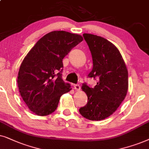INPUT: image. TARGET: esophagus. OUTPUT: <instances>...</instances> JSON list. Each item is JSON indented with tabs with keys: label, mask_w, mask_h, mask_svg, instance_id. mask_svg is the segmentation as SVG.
<instances>
[{
	"label": "esophagus",
	"mask_w": 149,
	"mask_h": 149,
	"mask_svg": "<svg viewBox=\"0 0 149 149\" xmlns=\"http://www.w3.org/2000/svg\"><path fill=\"white\" fill-rule=\"evenodd\" d=\"M73 88H74L75 90L76 91L80 90V86L79 84H73Z\"/></svg>",
	"instance_id": "34e87169"
}]
</instances>
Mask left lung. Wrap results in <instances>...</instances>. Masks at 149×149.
Returning <instances> with one entry per match:
<instances>
[{
    "label": "left lung",
    "instance_id": "1",
    "mask_svg": "<svg viewBox=\"0 0 149 149\" xmlns=\"http://www.w3.org/2000/svg\"><path fill=\"white\" fill-rule=\"evenodd\" d=\"M93 58V69L88 78L97 80L94 88L83 83L88 102L79 110L91 120H101L112 115L125 97L128 90V71L117 47L102 37L83 34Z\"/></svg>",
    "mask_w": 149,
    "mask_h": 149
}]
</instances>
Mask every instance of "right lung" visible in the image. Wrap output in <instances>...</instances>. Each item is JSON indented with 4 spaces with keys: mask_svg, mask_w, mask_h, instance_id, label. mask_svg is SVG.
<instances>
[{
    "mask_svg": "<svg viewBox=\"0 0 149 149\" xmlns=\"http://www.w3.org/2000/svg\"><path fill=\"white\" fill-rule=\"evenodd\" d=\"M82 40L81 35L69 32H50L24 58L17 85L24 102L35 114L47 116L54 112L61 95L71 90L62 79L63 59Z\"/></svg>",
    "mask_w": 149,
    "mask_h": 149,
    "instance_id": "right-lung-1",
    "label": "right lung"
}]
</instances>
